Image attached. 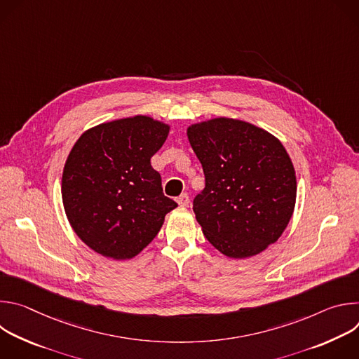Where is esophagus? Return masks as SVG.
Here are the masks:
<instances>
[{
	"label": "esophagus",
	"mask_w": 359,
	"mask_h": 359,
	"mask_svg": "<svg viewBox=\"0 0 359 359\" xmlns=\"http://www.w3.org/2000/svg\"><path fill=\"white\" fill-rule=\"evenodd\" d=\"M176 201L179 203V206H182V208H186V206H189V203H190V197H189V194H187V193H183V194H180V196L176 198Z\"/></svg>",
	"instance_id": "obj_1"
}]
</instances>
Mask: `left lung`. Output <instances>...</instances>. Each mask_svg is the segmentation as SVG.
Wrapping results in <instances>:
<instances>
[{
    "mask_svg": "<svg viewBox=\"0 0 359 359\" xmlns=\"http://www.w3.org/2000/svg\"><path fill=\"white\" fill-rule=\"evenodd\" d=\"M206 184L193 200L203 234L224 255L251 257L276 243L295 206V170L281 142L251 123L217 118L189 126Z\"/></svg>",
    "mask_w": 359,
    "mask_h": 359,
    "instance_id": "left-lung-1",
    "label": "left lung"
}]
</instances>
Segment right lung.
<instances>
[{
  "label": "right lung",
  "mask_w": 359,
  "mask_h": 359,
  "mask_svg": "<svg viewBox=\"0 0 359 359\" xmlns=\"http://www.w3.org/2000/svg\"><path fill=\"white\" fill-rule=\"evenodd\" d=\"M169 126L149 116L97 125L74 144L62 175V201L78 237L114 260L135 257L177 203L163 194L150 158Z\"/></svg>",
  "instance_id": "right-lung-1"
}]
</instances>
